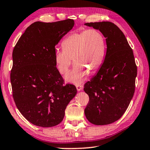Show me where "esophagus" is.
Segmentation results:
<instances>
[{
  "label": "esophagus",
  "mask_w": 150,
  "mask_h": 150,
  "mask_svg": "<svg viewBox=\"0 0 150 150\" xmlns=\"http://www.w3.org/2000/svg\"><path fill=\"white\" fill-rule=\"evenodd\" d=\"M76 88H77L78 91H81L82 89H83V86H82L81 85L78 84L76 85Z\"/></svg>",
  "instance_id": "1"
}]
</instances>
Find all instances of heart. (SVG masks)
Returning <instances> with one entry per match:
<instances>
[{
    "instance_id": "heart-1",
    "label": "heart",
    "mask_w": 150,
    "mask_h": 150,
    "mask_svg": "<svg viewBox=\"0 0 150 150\" xmlns=\"http://www.w3.org/2000/svg\"><path fill=\"white\" fill-rule=\"evenodd\" d=\"M63 49L54 52V60L58 71L66 74L71 65H75L65 76L69 82L80 83L89 74L102 65L105 55V41L96 29H89L69 35L62 42Z\"/></svg>"
}]
</instances>
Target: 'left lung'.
I'll list each match as a JSON object with an SVG mask.
<instances>
[{"label": "left lung", "instance_id": "left-lung-1", "mask_svg": "<svg viewBox=\"0 0 150 150\" xmlns=\"http://www.w3.org/2000/svg\"><path fill=\"white\" fill-rule=\"evenodd\" d=\"M85 25L100 30L107 45L104 61L84 85L89 97L85 115L94 125H108L122 117L133 96L137 74L135 57L126 37L115 24L106 21Z\"/></svg>", "mask_w": 150, "mask_h": 150}]
</instances>
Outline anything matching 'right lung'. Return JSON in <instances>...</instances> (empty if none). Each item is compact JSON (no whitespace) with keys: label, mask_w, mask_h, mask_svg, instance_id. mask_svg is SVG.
<instances>
[{"label":"right lung","mask_w":150,"mask_h":150,"mask_svg":"<svg viewBox=\"0 0 150 150\" xmlns=\"http://www.w3.org/2000/svg\"><path fill=\"white\" fill-rule=\"evenodd\" d=\"M74 25L70 19L37 21L26 28L14 47L10 74L13 100L23 117L37 126L59 124L77 93L74 85H63L54 60L55 47Z\"/></svg>","instance_id":"right-lung-1"}]
</instances>
